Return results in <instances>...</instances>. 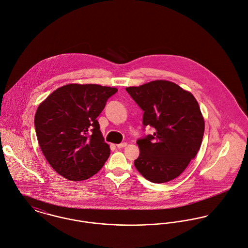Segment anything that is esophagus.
I'll list each match as a JSON object with an SVG mask.
<instances>
[{
    "label": "esophagus",
    "instance_id": "1",
    "mask_svg": "<svg viewBox=\"0 0 248 248\" xmlns=\"http://www.w3.org/2000/svg\"><path fill=\"white\" fill-rule=\"evenodd\" d=\"M126 146V142H122V143H119V144H117V147L118 148H124V147H125Z\"/></svg>",
    "mask_w": 248,
    "mask_h": 248
}]
</instances>
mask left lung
<instances>
[{
    "instance_id": "obj_1",
    "label": "left lung",
    "mask_w": 248,
    "mask_h": 248,
    "mask_svg": "<svg viewBox=\"0 0 248 248\" xmlns=\"http://www.w3.org/2000/svg\"><path fill=\"white\" fill-rule=\"evenodd\" d=\"M143 111V127L154 133L137 140L138 171L149 182L163 184L180 176L197 155L204 121L192 94L169 81L125 88Z\"/></svg>"
}]
</instances>
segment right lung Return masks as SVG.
I'll return each mask as SVG.
<instances>
[{
  "instance_id": "obj_1",
  "label": "right lung",
  "mask_w": 248,
  "mask_h": 248,
  "mask_svg": "<svg viewBox=\"0 0 248 248\" xmlns=\"http://www.w3.org/2000/svg\"><path fill=\"white\" fill-rule=\"evenodd\" d=\"M117 88L70 83L52 92L34 118L43 154L58 174L83 181L96 174L110 155L97 117Z\"/></svg>"
}]
</instances>
